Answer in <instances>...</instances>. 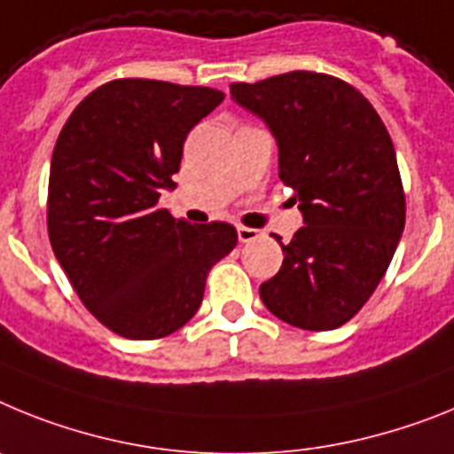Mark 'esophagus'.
Returning a JSON list of instances; mask_svg holds the SVG:
<instances>
[{
	"label": "esophagus",
	"instance_id": "obj_1",
	"mask_svg": "<svg viewBox=\"0 0 454 454\" xmlns=\"http://www.w3.org/2000/svg\"><path fill=\"white\" fill-rule=\"evenodd\" d=\"M260 232L255 231V228H247V226H238V239L242 244H247V242H254L255 238H258Z\"/></svg>",
	"mask_w": 454,
	"mask_h": 454
}]
</instances>
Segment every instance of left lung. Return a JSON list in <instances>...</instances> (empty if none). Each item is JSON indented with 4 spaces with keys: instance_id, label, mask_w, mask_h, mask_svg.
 <instances>
[{
    "instance_id": "8db88e82",
    "label": "left lung",
    "mask_w": 454,
    "mask_h": 454,
    "mask_svg": "<svg viewBox=\"0 0 454 454\" xmlns=\"http://www.w3.org/2000/svg\"><path fill=\"white\" fill-rule=\"evenodd\" d=\"M278 145V178L294 189L303 226L278 274L260 286L271 315L331 331L361 310L391 265L404 231V192L393 141L354 86L320 73L231 84Z\"/></svg>"
}]
</instances>
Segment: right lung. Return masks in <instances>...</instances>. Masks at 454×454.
<instances>
[{"instance_id":"1","label":"right lung","mask_w":454,"mask_h":454,"mask_svg":"<svg viewBox=\"0 0 454 454\" xmlns=\"http://www.w3.org/2000/svg\"><path fill=\"white\" fill-rule=\"evenodd\" d=\"M222 90L116 80L77 105L50 167L47 231L74 293L107 329L155 340L187 325L205 278L238 244L231 223L192 226L160 210L189 129Z\"/></svg>"}]
</instances>
